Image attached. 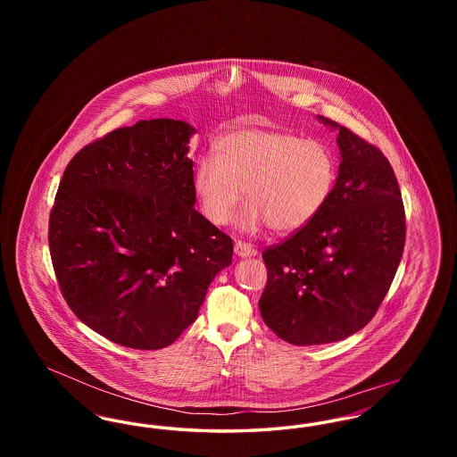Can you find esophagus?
<instances>
[{"instance_id":"34e87169","label":"esophagus","mask_w":457,"mask_h":457,"mask_svg":"<svg viewBox=\"0 0 457 457\" xmlns=\"http://www.w3.org/2000/svg\"><path fill=\"white\" fill-rule=\"evenodd\" d=\"M235 253L241 257V259H250V257H255L259 252L252 246V245H246V243H241L238 241L237 245H235Z\"/></svg>"}]
</instances>
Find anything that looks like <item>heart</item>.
<instances>
[{
    "mask_svg": "<svg viewBox=\"0 0 457 457\" xmlns=\"http://www.w3.org/2000/svg\"><path fill=\"white\" fill-rule=\"evenodd\" d=\"M218 159L202 157L192 176L202 216L214 226L238 219L243 233L270 226L287 235L319 216L336 183V161L326 144L281 130L246 129L224 135Z\"/></svg>",
    "mask_w": 457,
    "mask_h": 457,
    "instance_id": "heart-1",
    "label": "heart"
}]
</instances>
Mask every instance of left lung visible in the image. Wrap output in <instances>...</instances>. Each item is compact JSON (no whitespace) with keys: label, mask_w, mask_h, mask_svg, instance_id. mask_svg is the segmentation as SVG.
<instances>
[{"label":"left lung","mask_w":457,"mask_h":457,"mask_svg":"<svg viewBox=\"0 0 457 457\" xmlns=\"http://www.w3.org/2000/svg\"><path fill=\"white\" fill-rule=\"evenodd\" d=\"M337 131V178L324 209L281 245L267 248L262 319L283 341L313 346L343 341L369 324L391 287L406 219L389 161L363 138Z\"/></svg>","instance_id":"8db88e82"}]
</instances>
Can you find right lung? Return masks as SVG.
<instances>
[{
  "label": "right lung",
  "mask_w": 457,
  "mask_h": 457,
  "mask_svg": "<svg viewBox=\"0 0 457 457\" xmlns=\"http://www.w3.org/2000/svg\"><path fill=\"white\" fill-rule=\"evenodd\" d=\"M196 130L140 120L66 166L49 216L51 261L73 313L109 341L161 349L194 324L233 241L195 211Z\"/></svg>",
  "instance_id": "right-lung-1"
}]
</instances>
